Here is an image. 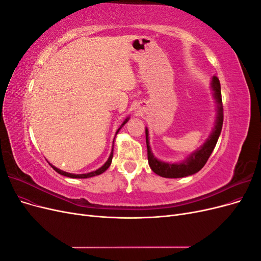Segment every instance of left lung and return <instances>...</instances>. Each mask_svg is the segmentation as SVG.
I'll use <instances>...</instances> for the list:
<instances>
[{
    "label": "left lung",
    "instance_id": "1",
    "mask_svg": "<svg viewBox=\"0 0 261 261\" xmlns=\"http://www.w3.org/2000/svg\"><path fill=\"white\" fill-rule=\"evenodd\" d=\"M211 89H212V96L217 103V115L215 125H213L212 132L206 139V141L198 148L196 149L194 152H192L183 161L180 162H164L158 159L154 156L153 152L151 151V147L149 143V132L146 127V144L148 150V162L149 167L155 174L162 177L167 178H179L193 175L195 173L199 172L203 165L208 161L210 154L212 153L213 149H215L219 136L221 134L223 125V106H222V97H221V86L219 78L217 76H213L211 80Z\"/></svg>",
    "mask_w": 261,
    "mask_h": 261
}]
</instances>
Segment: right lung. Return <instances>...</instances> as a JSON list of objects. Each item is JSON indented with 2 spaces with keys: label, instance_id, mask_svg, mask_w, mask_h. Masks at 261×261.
Returning <instances> with one entry per match:
<instances>
[{
  "label": "right lung",
  "instance_id": "obj_1",
  "mask_svg": "<svg viewBox=\"0 0 261 261\" xmlns=\"http://www.w3.org/2000/svg\"><path fill=\"white\" fill-rule=\"evenodd\" d=\"M128 120H129V116L125 118V121L122 123V125L120 126V128H118V129L116 130L115 136L117 135V133L120 132V129L123 127V126H124L126 123L128 122ZM113 146H114V145H113ZM112 158H113V148H112V150H111V153H110V155H109V159L107 160V162H106L103 165H102L101 168H99V169H98V170H96V171H92V172H89V173H85V174H73V173H68V172L62 171V170H60V169H58V168H55L54 165H52L51 163H50V165H51V167L53 168V170H54V171H57V172L59 173V174H61V175H64V176L70 177V178H88V177H92V176L100 175V174H102V173H103V172H106V171L109 169L110 165H111Z\"/></svg>",
  "mask_w": 261,
  "mask_h": 261
}]
</instances>
